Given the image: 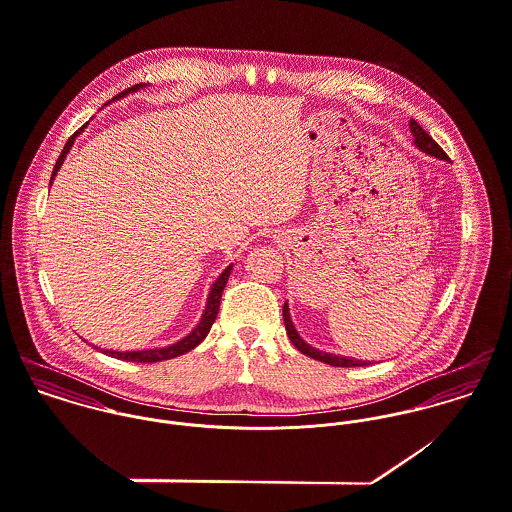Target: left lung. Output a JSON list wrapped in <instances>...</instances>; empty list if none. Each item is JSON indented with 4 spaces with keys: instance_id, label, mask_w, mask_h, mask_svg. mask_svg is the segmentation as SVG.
<instances>
[{
    "instance_id": "1",
    "label": "left lung",
    "mask_w": 512,
    "mask_h": 512,
    "mask_svg": "<svg viewBox=\"0 0 512 512\" xmlns=\"http://www.w3.org/2000/svg\"><path fill=\"white\" fill-rule=\"evenodd\" d=\"M410 131H412V135H414V143H416L418 149H422L424 153L434 155V157H438V159H448L446 151H444L414 119L410 121ZM283 318L284 326H286V334H288V338L292 341V345H294L300 353H304V355H308V357H312V359H318V361H322V363H328V365H332V367H363V365H371V361H359V359H349V357H338V355H332V353L318 351V349L310 347L308 343H304V341L300 340V336L296 334L294 326H292V320H290V314H288V306H286V304L283 306Z\"/></svg>"
}]
</instances>
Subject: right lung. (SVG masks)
<instances>
[{"mask_svg": "<svg viewBox=\"0 0 512 512\" xmlns=\"http://www.w3.org/2000/svg\"><path fill=\"white\" fill-rule=\"evenodd\" d=\"M137 88H141V84H137V86H131V88L123 90V92H121V94H117L115 98H121L123 94H129V92H133V90H137ZM84 127H86V125H82V127H80L74 135H70V139L66 141L64 149H62V153H60V157H58L57 165H55V169H53L51 182H53V178H55V174H57L58 169H60V165H62V161H64V157H66V153H68V151H70V147L74 145L76 135H78ZM229 273H231V265H229L228 269L220 275V279H218V281L214 283V286H212L210 296H208V306H206V312H204V316H202L200 324H198V326L192 330V334H188L184 340L174 343L171 347H163V349H147V351H108V349H106V353H108V355H112V357H117V359H123V361L157 363V361L172 359V357H178V355H182V353H186V351L194 349L198 343H202L204 338L208 336V332H210V328H212V324H214V320H216V316H218L220 300H222V292H224L226 283H228Z\"/></svg>", "mask_w": 512, "mask_h": 512, "instance_id": "right-lung-1", "label": "right lung"}]
</instances>
